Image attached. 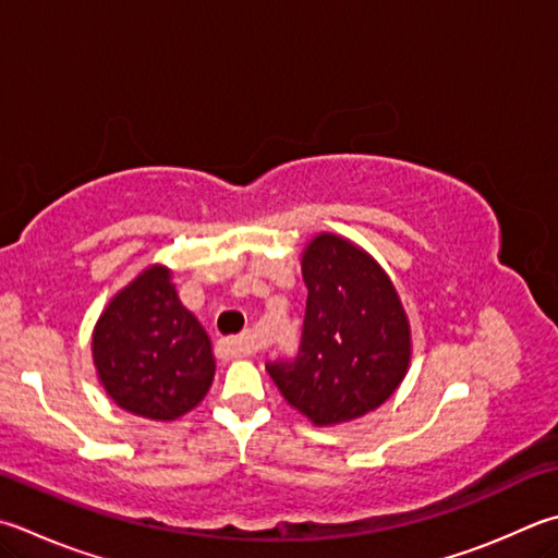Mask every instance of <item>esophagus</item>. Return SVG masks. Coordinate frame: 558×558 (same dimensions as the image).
I'll list each match as a JSON object with an SVG mask.
<instances>
[{"label":"esophagus","mask_w":558,"mask_h":558,"mask_svg":"<svg viewBox=\"0 0 558 558\" xmlns=\"http://www.w3.org/2000/svg\"><path fill=\"white\" fill-rule=\"evenodd\" d=\"M219 349L227 359H241V356H248V353H253V343H251L248 333H241V337L221 339Z\"/></svg>","instance_id":"1"}]
</instances>
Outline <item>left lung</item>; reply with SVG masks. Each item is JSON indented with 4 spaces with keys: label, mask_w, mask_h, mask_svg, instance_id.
I'll use <instances>...</instances> for the list:
<instances>
[{
    "label": "left lung",
    "mask_w": 558,
    "mask_h": 558,
    "mask_svg": "<svg viewBox=\"0 0 558 558\" xmlns=\"http://www.w3.org/2000/svg\"><path fill=\"white\" fill-rule=\"evenodd\" d=\"M302 278L300 353L292 363H268V373L288 404L317 427H333L400 388L412 359L410 319L388 272L347 236H314L302 251Z\"/></svg>",
    "instance_id": "1"
}]
</instances>
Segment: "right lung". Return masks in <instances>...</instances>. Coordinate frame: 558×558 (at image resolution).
<instances>
[{"label": "right lung", "mask_w": 558, "mask_h": 558, "mask_svg": "<svg viewBox=\"0 0 558 558\" xmlns=\"http://www.w3.org/2000/svg\"><path fill=\"white\" fill-rule=\"evenodd\" d=\"M93 363L121 410L173 422L205 400L217 361L207 331L182 307L173 270L150 263L99 314Z\"/></svg>", "instance_id": "obj_1"}]
</instances>
